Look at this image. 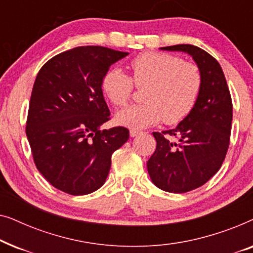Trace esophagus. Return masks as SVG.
<instances>
[{
  "instance_id": "esophagus-1",
  "label": "esophagus",
  "mask_w": 253,
  "mask_h": 253,
  "mask_svg": "<svg viewBox=\"0 0 253 253\" xmlns=\"http://www.w3.org/2000/svg\"><path fill=\"white\" fill-rule=\"evenodd\" d=\"M139 133H140V131H138V130H134V129H131L130 130V136L131 137H136Z\"/></svg>"
}]
</instances>
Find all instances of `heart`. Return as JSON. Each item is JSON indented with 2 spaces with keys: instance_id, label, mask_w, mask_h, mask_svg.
Returning a JSON list of instances; mask_svg holds the SVG:
<instances>
[{
  "instance_id": "heart-1",
  "label": "heart",
  "mask_w": 253,
  "mask_h": 253,
  "mask_svg": "<svg viewBox=\"0 0 253 253\" xmlns=\"http://www.w3.org/2000/svg\"><path fill=\"white\" fill-rule=\"evenodd\" d=\"M131 78L112 68L102 78V91L115 106H126L132 94V82L145 87L143 105L126 107L116 114V122L131 129H145L164 119L177 124L191 113L202 88V74L196 64L174 55L150 51L130 63Z\"/></svg>"
}]
</instances>
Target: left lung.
Returning <instances> with one entry per match:
<instances>
[{"instance_id":"1","label":"left lung","mask_w":253,"mask_h":253,"mask_svg":"<svg viewBox=\"0 0 253 253\" xmlns=\"http://www.w3.org/2000/svg\"><path fill=\"white\" fill-rule=\"evenodd\" d=\"M190 55L202 74V88L191 113L175 129L153 132L157 148L147 161L154 185L183 193L213 177L226 158L233 103L222 69L215 58L193 44L161 47Z\"/></svg>"}]
</instances>
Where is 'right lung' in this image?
<instances>
[{"label":"right lung","instance_id":"add662e5","mask_svg":"<svg viewBox=\"0 0 253 253\" xmlns=\"http://www.w3.org/2000/svg\"><path fill=\"white\" fill-rule=\"evenodd\" d=\"M129 53L82 46L50 58L31 94L26 136L38 170L54 188L83 196L108 176L112 154L129 139V130H101L110 112L102 78Z\"/></svg>","mask_w":253,"mask_h":253}]
</instances>
